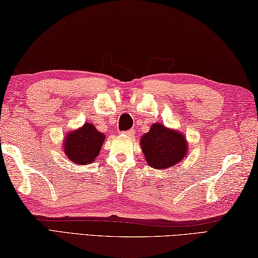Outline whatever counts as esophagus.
Masks as SVG:
<instances>
[{"instance_id": "34e87169", "label": "esophagus", "mask_w": 258, "mask_h": 258, "mask_svg": "<svg viewBox=\"0 0 258 258\" xmlns=\"http://www.w3.org/2000/svg\"><path fill=\"white\" fill-rule=\"evenodd\" d=\"M135 135V131L134 130H127V131H123L122 136H125V137H133Z\"/></svg>"}]
</instances>
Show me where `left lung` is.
<instances>
[{
    "mask_svg": "<svg viewBox=\"0 0 258 258\" xmlns=\"http://www.w3.org/2000/svg\"><path fill=\"white\" fill-rule=\"evenodd\" d=\"M145 159L150 167L165 169L181 162L187 153V142L182 133L154 123L140 139Z\"/></svg>",
    "mask_w": 258,
    "mask_h": 258,
    "instance_id": "8db88e82",
    "label": "left lung"
}]
</instances>
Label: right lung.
I'll use <instances>...</instances> for the list:
<instances>
[{"instance_id": "obj_1", "label": "right lung", "mask_w": 258, "mask_h": 258, "mask_svg": "<svg viewBox=\"0 0 258 258\" xmlns=\"http://www.w3.org/2000/svg\"><path fill=\"white\" fill-rule=\"evenodd\" d=\"M104 138L105 136L96 130L93 123L87 122L65 136L64 152L74 164L87 165L94 162L100 154Z\"/></svg>"}]
</instances>
